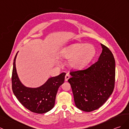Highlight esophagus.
I'll return each instance as SVG.
<instances>
[{
	"mask_svg": "<svg viewBox=\"0 0 129 129\" xmlns=\"http://www.w3.org/2000/svg\"><path fill=\"white\" fill-rule=\"evenodd\" d=\"M70 75L69 74H67V75H66L65 76V81H67L69 80V79L70 78Z\"/></svg>",
	"mask_w": 129,
	"mask_h": 129,
	"instance_id": "1",
	"label": "esophagus"
}]
</instances>
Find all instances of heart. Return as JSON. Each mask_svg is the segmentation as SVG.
<instances>
[{"label": "heart", "instance_id": "b5f03b06", "mask_svg": "<svg viewBox=\"0 0 129 129\" xmlns=\"http://www.w3.org/2000/svg\"><path fill=\"white\" fill-rule=\"evenodd\" d=\"M95 47L91 44L75 43L62 49L60 55L63 59H70L71 67L79 69L86 67L95 54Z\"/></svg>", "mask_w": 129, "mask_h": 129}]
</instances>
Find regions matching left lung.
<instances>
[{
  "instance_id": "left-lung-1",
  "label": "left lung",
  "mask_w": 129,
  "mask_h": 129,
  "mask_svg": "<svg viewBox=\"0 0 129 129\" xmlns=\"http://www.w3.org/2000/svg\"><path fill=\"white\" fill-rule=\"evenodd\" d=\"M98 60L85 70L72 71L68 80L76 106L85 112L100 108L112 94L115 85V62L108 48L101 44Z\"/></svg>"
}]
</instances>
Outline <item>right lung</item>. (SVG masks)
Here are the masks:
<instances>
[{"label":"right lung","mask_w":129,"mask_h":129,"mask_svg":"<svg viewBox=\"0 0 129 129\" xmlns=\"http://www.w3.org/2000/svg\"><path fill=\"white\" fill-rule=\"evenodd\" d=\"M13 62L11 82L12 89L17 100L26 108L32 112L43 114L52 109L54 106L58 89L64 82L66 74L50 77L44 85L37 88H28L23 86L18 77L15 60Z\"/></svg>","instance_id":"1"}]
</instances>
